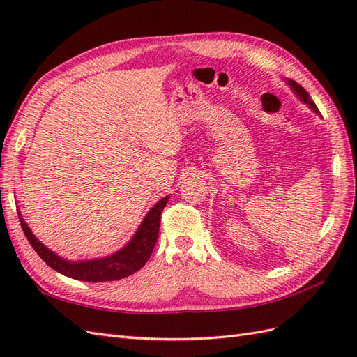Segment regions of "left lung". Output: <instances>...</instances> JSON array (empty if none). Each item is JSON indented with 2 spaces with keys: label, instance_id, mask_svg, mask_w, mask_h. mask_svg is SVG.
<instances>
[{
  "label": "left lung",
  "instance_id": "obj_1",
  "mask_svg": "<svg viewBox=\"0 0 357 357\" xmlns=\"http://www.w3.org/2000/svg\"><path fill=\"white\" fill-rule=\"evenodd\" d=\"M287 83H289L290 88L294 89V92L296 93V96H299V100H301L302 102L307 104L311 110H314L316 113H320V112H319V109H317V107H316V104H314V101H312V100L310 98L308 92H307L304 88H302L301 84H298L295 80H290V79L287 80Z\"/></svg>",
  "mask_w": 357,
  "mask_h": 357
}]
</instances>
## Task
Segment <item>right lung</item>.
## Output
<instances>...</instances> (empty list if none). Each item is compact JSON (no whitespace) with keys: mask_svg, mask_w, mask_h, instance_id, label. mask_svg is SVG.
Segmentation results:
<instances>
[{"mask_svg":"<svg viewBox=\"0 0 357 357\" xmlns=\"http://www.w3.org/2000/svg\"><path fill=\"white\" fill-rule=\"evenodd\" d=\"M168 198L169 197L162 198L153 205V208L147 213L143 223L139 225L132 240L123 248L110 256L92 259V261L71 262L67 261V259H62L36 238L22 218L19 219L29 244L52 269H55V271L66 277L80 280V282H113V280H121L137 273L138 269H142L146 265L149 257L152 256L155 244L158 241L160 214L165 208Z\"/></svg>","mask_w":357,"mask_h":357,"instance_id":"obj_1","label":"right lung"}]
</instances>
